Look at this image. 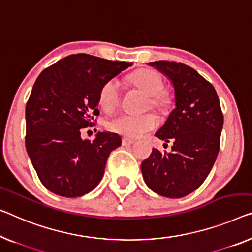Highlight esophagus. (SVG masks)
I'll return each instance as SVG.
<instances>
[{
	"label": "esophagus",
	"instance_id": "esophagus-1",
	"mask_svg": "<svg viewBox=\"0 0 252 252\" xmlns=\"http://www.w3.org/2000/svg\"><path fill=\"white\" fill-rule=\"evenodd\" d=\"M133 142H134V140H132V139H129V138H126V137L122 138V145H123V146L132 145Z\"/></svg>",
	"mask_w": 252,
	"mask_h": 252
}]
</instances>
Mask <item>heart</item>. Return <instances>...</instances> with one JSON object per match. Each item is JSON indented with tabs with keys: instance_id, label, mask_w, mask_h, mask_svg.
Here are the masks:
<instances>
[{
	"instance_id": "heart-1",
	"label": "heart",
	"mask_w": 252,
	"mask_h": 252,
	"mask_svg": "<svg viewBox=\"0 0 252 252\" xmlns=\"http://www.w3.org/2000/svg\"><path fill=\"white\" fill-rule=\"evenodd\" d=\"M130 80L137 88L149 96L150 106L160 108L167 104V96L162 93L163 79L156 71L142 69L131 76ZM120 100V85L116 79L104 82L98 93V104L105 112H112L118 106ZM108 127L116 133L127 138L144 136L157 126V119L153 113L141 115L119 114L108 122Z\"/></svg>"
}]
</instances>
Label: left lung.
<instances>
[{
    "label": "left lung",
    "mask_w": 252,
    "mask_h": 252,
    "mask_svg": "<svg viewBox=\"0 0 252 252\" xmlns=\"http://www.w3.org/2000/svg\"><path fill=\"white\" fill-rule=\"evenodd\" d=\"M148 64L174 86L175 108L155 133L173 146L171 153L153 148L141 163L142 176L159 196L182 198L202 185L216 160L224 120L220 99L213 85L189 65L174 61Z\"/></svg>",
    "instance_id": "1"
}]
</instances>
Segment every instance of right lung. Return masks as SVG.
<instances>
[{
  "instance_id": "1",
  "label": "right lung",
  "mask_w": 252,
  "mask_h": 252,
  "mask_svg": "<svg viewBox=\"0 0 252 252\" xmlns=\"http://www.w3.org/2000/svg\"><path fill=\"white\" fill-rule=\"evenodd\" d=\"M132 65L89 54H73L45 69L26 105V149L43 186L59 196L76 198L100 182L111 152L121 137L98 132L93 141L81 132L99 115L104 82Z\"/></svg>"
}]
</instances>
